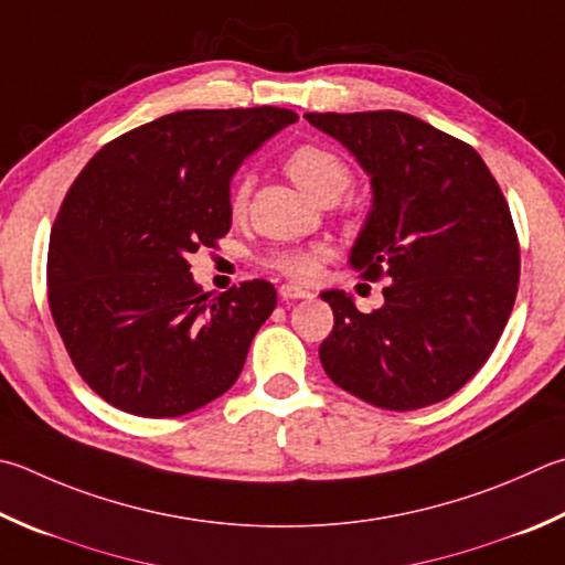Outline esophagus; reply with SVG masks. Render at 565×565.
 <instances>
[{
  "mask_svg": "<svg viewBox=\"0 0 565 565\" xmlns=\"http://www.w3.org/2000/svg\"><path fill=\"white\" fill-rule=\"evenodd\" d=\"M279 296L284 301H296V299H311V291L301 289V286H294V284H284L279 289Z\"/></svg>",
  "mask_w": 565,
  "mask_h": 565,
  "instance_id": "obj_1",
  "label": "esophagus"
}]
</instances>
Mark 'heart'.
Masks as SVG:
<instances>
[{"mask_svg":"<svg viewBox=\"0 0 565 565\" xmlns=\"http://www.w3.org/2000/svg\"><path fill=\"white\" fill-rule=\"evenodd\" d=\"M286 172H289L291 180L299 184L303 192H309L311 198H318L321 192L333 190L341 194L348 184V168L345 162L321 146H306L294 148L286 158ZM249 200V178H242L232 190V212L239 214L247 207ZM326 256L323 247H311V249H284L269 256V266L276 271H281L291 279H311L318 271V262Z\"/></svg>","mask_w":565,"mask_h":565,"instance_id":"obj_1","label":"heart"}]
</instances>
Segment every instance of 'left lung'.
<instances>
[{
  "label": "left lung",
  "mask_w": 565,
  "mask_h": 565,
  "mask_svg": "<svg viewBox=\"0 0 565 565\" xmlns=\"http://www.w3.org/2000/svg\"><path fill=\"white\" fill-rule=\"evenodd\" d=\"M371 178V212L348 254L385 303L358 311L321 291L333 331L318 348L331 381L385 409L439 403L471 381L514 309L519 242L479 152L399 110L306 113Z\"/></svg>",
  "instance_id": "1"
}]
</instances>
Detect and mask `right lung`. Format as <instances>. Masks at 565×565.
Returning <instances> with one entry per match:
<instances>
[{"mask_svg": "<svg viewBox=\"0 0 565 565\" xmlns=\"http://www.w3.org/2000/svg\"><path fill=\"white\" fill-rule=\"evenodd\" d=\"M289 108L180 110L100 148L49 242V306L81 377L122 413L178 417L237 381L276 289L202 291L190 254L232 227L234 172Z\"/></svg>", "mask_w": 565, "mask_h": 565, "instance_id": "obj_1", "label": "right lung"}]
</instances>
